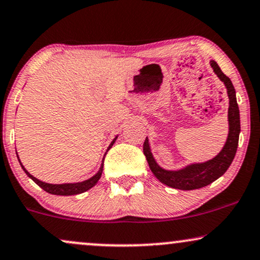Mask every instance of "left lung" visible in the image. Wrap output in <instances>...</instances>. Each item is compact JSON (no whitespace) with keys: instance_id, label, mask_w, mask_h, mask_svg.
<instances>
[{"instance_id":"1","label":"left lung","mask_w":260,"mask_h":260,"mask_svg":"<svg viewBox=\"0 0 260 260\" xmlns=\"http://www.w3.org/2000/svg\"><path fill=\"white\" fill-rule=\"evenodd\" d=\"M212 69L219 77V80L226 87L228 96H229V110H228V121H229V134L223 149L212 160H208L201 164H191L177 171H168L158 166L154 158V155L150 148L148 137L144 142L143 150L148 161L150 170L154 176L157 178L165 185L180 190H195L200 187L207 186L218 178L223 176L236 155L237 145H239V136L241 132L240 126V110L236 102V92L233 82L226 75H224L220 68L214 60L209 61Z\"/></svg>"}]
</instances>
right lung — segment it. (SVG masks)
Listing matches in <instances>:
<instances>
[{
	"mask_svg": "<svg viewBox=\"0 0 260 260\" xmlns=\"http://www.w3.org/2000/svg\"><path fill=\"white\" fill-rule=\"evenodd\" d=\"M117 139V136L115 137L114 140L110 143V145H109L108 150H106V152L110 150V148L112 145H114V143L116 142ZM105 152V155H106ZM105 155L104 157H103V161H102V165H100V168L99 171L96 172L93 177H90L89 179L87 180H83V181H79V183H64V184H49V183H45V181L37 179L34 176H31V174L25 170V167L23 165H21V162L19 160V156L17 154V157L18 160H19V164L21 166V168H23L25 173H26V176L31 178L35 183L39 185L40 187H42L45 191H47L48 193H52V195H60V196H70V195H77V193H82L84 191H87V190H89L90 187H93L95 185L96 183H98V180L100 179V177H102V173H103V167H104V158H105Z\"/></svg>",
	"mask_w": 260,
	"mask_h": 260,
	"instance_id": "add662e5",
	"label": "right lung"
}]
</instances>
